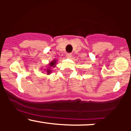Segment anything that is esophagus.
Returning a JSON list of instances; mask_svg holds the SVG:
<instances>
[{
	"mask_svg": "<svg viewBox=\"0 0 131 131\" xmlns=\"http://www.w3.org/2000/svg\"><path fill=\"white\" fill-rule=\"evenodd\" d=\"M67 57L68 58H71V57H72V54L70 53L67 54Z\"/></svg>",
	"mask_w": 131,
	"mask_h": 131,
	"instance_id": "1",
	"label": "esophagus"
}]
</instances>
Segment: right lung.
Instances as JSON below:
<instances>
[{"instance_id":"obj_1","label":"right lung","mask_w":131,"mask_h":131,"mask_svg":"<svg viewBox=\"0 0 131 131\" xmlns=\"http://www.w3.org/2000/svg\"><path fill=\"white\" fill-rule=\"evenodd\" d=\"M56 59H54L53 61H52L51 62H50L49 63V67H47V69H45V72L47 73V75H49L51 74V73H52V70H51V68L52 67H54V68L56 67Z\"/></svg>"}]
</instances>
